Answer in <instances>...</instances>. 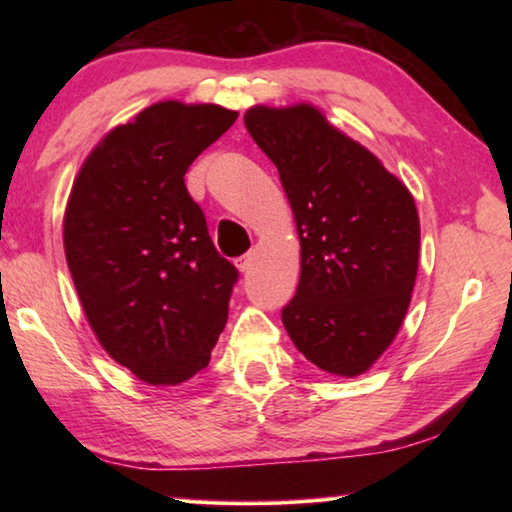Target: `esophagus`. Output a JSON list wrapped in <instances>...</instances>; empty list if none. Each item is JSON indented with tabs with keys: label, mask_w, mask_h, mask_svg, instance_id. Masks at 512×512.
Returning a JSON list of instances; mask_svg holds the SVG:
<instances>
[{
	"label": "esophagus",
	"mask_w": 512,
	"mask_h": 512,
	"mask_svg": "<svg viewBox=\"0 0 512 512\" xmlns=\"http://www.w3.org/2000/svg\"><path fill=\"white\" fill-rule=\"evenodd\" d=\"M237 268H239L241 273H248L250 268H253V253L239 257V259H237Z\"/></svg>",
	"instance_id": "1"
}]
</instances>
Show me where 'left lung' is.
Here are the masks:
<instances>
[{
  "label": "left lung",
  "mask_w": 512,
  "mask_h": 512,
  "mask_svg": "<svg viewBox=\"0 0 512 512\" xmlns=\"http://www.w3.org/2000/svg\"><path fill=\"white\" fill-rule=\"evenodd\" d=\"M244 124L280 173L300 237V282L282 323L314 366L359 377L409 309L420 255L413 196L311 103L253 106Z\"/></svg>",
  "instance_id": "left-lung-1"
}]
</instances>
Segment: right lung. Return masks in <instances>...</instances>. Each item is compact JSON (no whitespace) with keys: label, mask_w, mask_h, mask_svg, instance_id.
<instances>
[{"label":"right lung","mask_w":512,"mask_h":512,"mask_svg":"<svg viewBox=\"0 0 512 512\" xmlns=\"http://www.w3.org/2000/svg\"><path fill=\"white\" fill-rule=\"evenodd\" d=\"M216 103L160 101L94 146L67 198L69 273L94 336L151 386L210 363L237 268L207 235L185 173L235 124Z\"/></svg>","instance_id":"add662e5"}]
</instances>
